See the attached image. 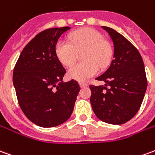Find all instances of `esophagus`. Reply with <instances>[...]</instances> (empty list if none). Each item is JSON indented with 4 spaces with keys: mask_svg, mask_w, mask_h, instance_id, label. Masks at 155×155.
I'll return each mask as SVG.
<instances>
[{
    "mask_svg": "<svg viewBox=\"0 0 155 155\" xmlns=\"http://www.w3.org/2000/svg\"><path fill=\"white\" fill-rule=\"evenodd\" d=\"M79 84H80V86H81V88H84V87H85V86L87 85V84H86L85 82H81V81Z\"/></svg>",
    "mask_w": 155,
    "mask_h": 155,
    "instance_id": "34e87169",
    "label": "esophagus"
}]
</instances>
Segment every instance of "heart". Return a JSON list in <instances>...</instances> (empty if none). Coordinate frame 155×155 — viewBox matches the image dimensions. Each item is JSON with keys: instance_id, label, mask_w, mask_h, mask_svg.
Segmentation results:
<instances>
[{"instance_id": "obj_1", "label": "heart", "mask_w": 155, "mask_h": 155, "mask_svg": "<svg viewBox=\"0 0 155 155\" xmlns=\"http://www.w3.org/2000/svg\"><path fill=\"white\" fill-rule=\"evenodd\" d=\"M70 41L59 39L55 45V54L60 63L69 66L76 58L77 52L85 51L82 58L85 61L74 63L68 70V75L79 81H86L96 75L99 66L104 68L111 59V49L104 41L100 32L93 28H82L72 32Z\"/></svg>"}]
</instances>
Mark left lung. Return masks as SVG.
Returning <instances> with one entry per match:
<instances>
[{
	"mask_svg": "<svg viewBox=\"0 0 155 155\" xmlns=\"http://www.w3.org/2000/svg\"><path fill=\"white\" fill-rule=\"evenodd\" d=\"M114 45V54L106 72L96 78L105 85H90L93 111L104 123H127L140 108L147 89L144 64L138 49L116 30L102 27Z\"/></svg>",
	"mask_w": 155,
	"mask_h": 155,
	"instance_id": "8db88e82",
	"label": "left lung"
}]
</instances>
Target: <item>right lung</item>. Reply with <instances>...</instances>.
I'll use <instances>...</instances> for the list:
<instances>
[{"mask_svg": "<svg viewBox=\"0 0 155 155\" xmlns=\"http://www.w3.org/2000/svg\"><path fill=\"white\" fill-rule=\"evenodd\" d=\"M70 28H53L37 34L27 44L13 70V85L20 107L38 126L62 124L73 112L80 85L74 80L63 82L66 73L55 45Z\"/></svg>", "mask_w": 155, "mask_h": 155, "instance_id": "right-lung-1", "label": "right lung"}]
</instances>
